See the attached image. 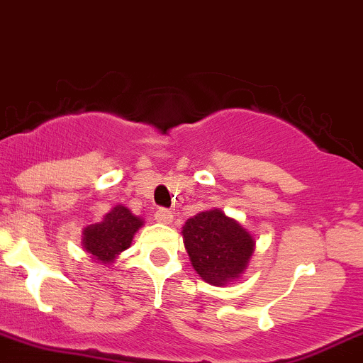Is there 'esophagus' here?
Wrapping results in <instances>:
<instances>
[{"instance_id": "esophagus-1", "label": "esophagus", "mask_w": 363, "mask_h": 363, "mask_svg": "<svg viewBox=\"0 0 363 363\" xmlns=\"http://www.w3.org/2000/svg\"><path fill=\"white\" fill-rule=\"evenodd\" d=\"M155 220L160 223H171V220H173V215H171V211H167L166 208H159L155 211Z\"/></svg>"}]
</instances>
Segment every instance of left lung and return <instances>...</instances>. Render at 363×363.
Listing matches in <instances>:
<instances>
[{
  "label": "left lung",
  "instance_id": "8db88e82",
  "mask_svg": "<svg viewBox=\"0 0 363 363\" xmlns=\"http://www.w3.org/2000/svg\"><path fill=\"white\" fill-rule=\"evenodd\" d=\"M183 242L197 274L218 286L242 274L255 246L252 234L220 209L197 213L186 220Z\"/></svg>",
  "mask_w": 363,
  "mask_h": 363
}]
</instances>
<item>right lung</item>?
<instances>
[{"mask_svg":"<svg viewBox=\"0 0 363 363\" xmlns=\"http://www.w3.org/2000/svg\"><path fill=\"white\" fill-rule=\"evenodd\" d=\"M143 225L125 206L118 204L103 222L92 223L84 230V248L101 264L113 262L115 257L130 246L134 233Z\"/></svg>","mask_w":363,"mask_h":363,"instance_id":"obj_1","label":"right lung"}]
</instances>
